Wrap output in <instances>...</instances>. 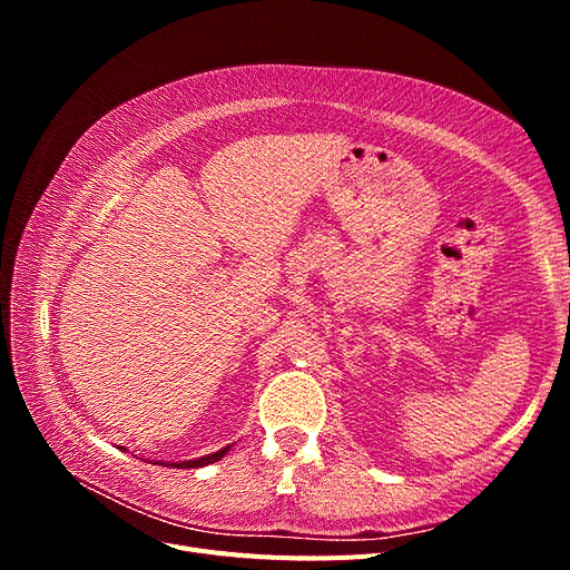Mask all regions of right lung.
I'll list each match as a JSON object with an SVG mask.
<instances>
[{"mask_svg": "<svg viewBox=\"0 0 570 570\" xmlns=\"http://www.w3.org/2000/svg\"><path fill=\"white\" fill-rule=\"evenodd\" d=\"M230 446L233 444H228V446H223V450H218V452H214V454H206V456H199V459H189V461H157V463H164V465H174V469H202V465H206V463H214V461H220L223 456H226L228 452H230ZM118 450H124V446H118ZM126 452V450H124Z\"/></svg>", "mask_w": 570, "mask_h": 570, "instance_id": "right-lung-1", "label": "right lung"}]
</instances>
